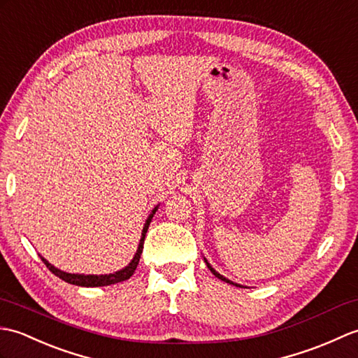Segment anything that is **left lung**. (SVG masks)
Segmentation results:
<instances>
[{
  "label": "left lung",
  "mask_w": 358,
  "mask_h": 358,
  "mask_svg": "<svg viewBox=\"0 0 358 358\" xmlns=\"http://www.w3.org/2000/svg\"><path fill=\"white\" fill-rule=\"evenodd\" d=\"M205 264H206V266H208L210 268V271L214 274V275H216V277H219V279L220 280H224V282H227V283H231V285H236V287H241V285H237V283H234V282H231V280H228V279H225V277L224 275H220L219 273H216V271H214V269L210 266V264H208V262H206L205 260Z\"/></svg>",
  "instance_id": "obj_1"
}]
</instances>
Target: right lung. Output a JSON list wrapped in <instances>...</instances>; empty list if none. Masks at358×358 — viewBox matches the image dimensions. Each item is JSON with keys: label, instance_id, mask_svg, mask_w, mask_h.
I'll return each instance as SVG.
<instances>
[{"label": "right lung", "instance_id": "right-lung-1", "mask_svg": "<svg viewBox=\"0 0 358 358\" xmlns=\"http://www.w3.org/2000/svg\"><path fill=\"white\" fill-rule=\"evenodd\" d=\"M156 213V208L153 210V213L150 214L145 225H144V229H142V237H141V242H139V246H138V251L136 254H134L133 260L130 262L129 266H125L124 269H121V271L117 273H113V274H106V275H84V274H69V273H64L61 271V269L55 268L53 265H50L49 262H47L45 259L41 257V260L45 264V266L50 269V271L58 275L59 279H62L67 283H71V285H78V287H107V285H115V283H119V282H124L127 279H130V277L133 275L134 269H136L138 264H139V259H141V254H142V248H144V241H145V233L147 229L150 227V222H152V217L153 214Z\"/></svg>", "mask_w": 358, "mask_h": 358}]
</instances>
